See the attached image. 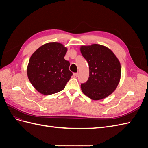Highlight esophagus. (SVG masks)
<instances>
[{"mask_svg":"<svg viewBox=\"0 0 148 148\" xmlns=\"http://www.w3.org/2000/svg\"><path fill=\"white\" fill-rule=\"evenodd\" d=\"M78 76V73H73V77L75 78H77Z\"/></svg>","mask_w":148,"mask_h":148,"instance_id":"obj_1","label":"esophagus"}]
</instances>
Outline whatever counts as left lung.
<instances>
[{"label": "left lung", "mask_w": 148, "mask_h": 148, "mask_svg": "<svg viewBox=\"0 0 148 148\" xmlns=\"http://www.w3.org/2000/svg\"><path fill=\"white\" fill-rule=\"evenodd\" d=\"M80 51L89 65L88 81L81 84L82 92L92 100H100L117 88L121 77V66L110 49L100 44L82 46Z\"/></svg>", "instance_id": "1"}]
</instances>
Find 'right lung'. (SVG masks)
<instances>
[{
	"mask_svg": "<svg viewBox=\"0 0 148 148\" xmlns=\"http://www.w3.org/2000/svg\"><path fill=\"white\" fill-rule=\"evenodd\" d=\"M67 48L59 42H49L39 47L31 56L27 75L31 83L44 95L65 88L73 73L70 62L64 59Z\"/></svg>",
	"mask_w": 148,
	"mask_h": 148,
	"instance_id": "add662e5",
	"label": "right lung"
}]
</instances>
